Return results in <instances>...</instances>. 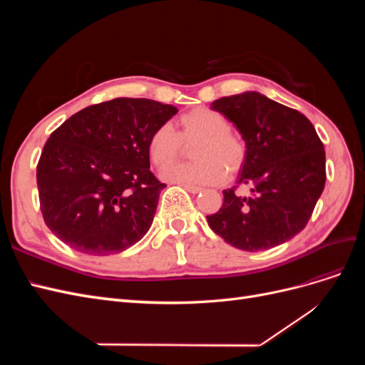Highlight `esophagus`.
Returning <instances> with one entry per match:
<instances>
[{"instance_id":"esophagus-1","label":"esophagus","mask_w":365,"mask_h":365,"mask_svg":"<svg viewBox=\"0 0 365 365\" xmlns=\"http://www.w3.org/2000/svg\"><path fill=\"white\" fill-rule=\"evenodd\" d=\"M184 189L187 190V192H190V193H193V195H196V193H200V192H202V187H196V185H189V184H181Z\"/></svg>"}]
</instances>
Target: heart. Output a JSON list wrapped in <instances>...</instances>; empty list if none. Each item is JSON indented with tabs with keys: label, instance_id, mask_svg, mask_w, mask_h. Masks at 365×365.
I'll use <instances>...</instances> for the list:
<instances>
[{
	"label": "heart",
	"instance_id": "b5f03b06",
	"mask_svg": "<svg viewBox=\"0 0 365 365\" xmlns=\"http://www.w3.org/2000/svg\"><path fill=\"white\" fill-rule=\"evenodd\" d=\"M178 132L170 125H161L149 138V155L158 169H165L181 157L184 145L192 146L195 161L175 165L163 173V178L189 185H213L222 182L225 170L237 173L247 160V145L235 132L230 121L213 109L195 108L182 114Z\"/></svg>",
	"mask_w": 365,
	"mask_h": 365
}]
</instances>
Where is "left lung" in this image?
<instances>
[{"label": "left lung", "instance_id": "left-lung-1", "mask_svg": "<svg viewBox=\"0 0 365 365\" xmlns=\"http://www.w3.org/2000/svg\"><path fill=\"white\" fill-rule=\"evenodd\" d=\"M212 109L233 121L247 145L237 184L251 195L224 190L207 222L227 244L256 252L292 239L306 227L326 182V152L297 109L256 91L220 97Z\"/></svg>", "mask_w": 365, "mask_h": 365}]
</instances>
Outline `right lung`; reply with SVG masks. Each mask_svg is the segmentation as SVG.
Instances as JSON below:
<instances>
[{"mask_svg":"<svg viewBox=\"0 0 365 365\" xmlns=\"http://www.w3.org/2000/svg\"><path fill=\"white\" fill-rule=\"evenodd\" d=\"M176 113L150 98L118 97L65 120L36 168L41 212L51 233L90 256L137 244L165 187L149 169V138Z\"/></svg>","mask_w":365,"mask_h":365,"instance_id":"obj_1","label":"right lung"}]
</instances>
